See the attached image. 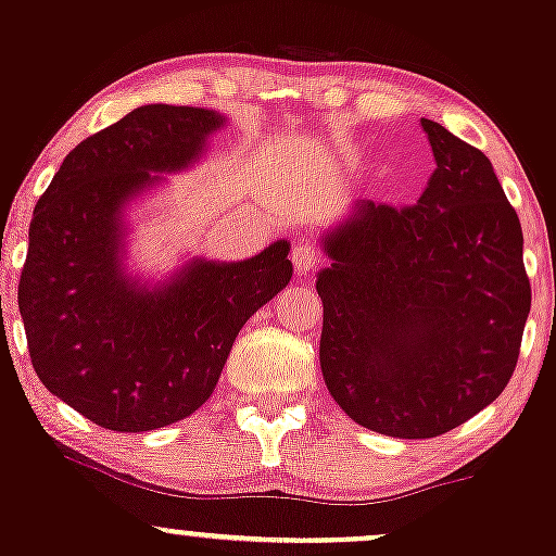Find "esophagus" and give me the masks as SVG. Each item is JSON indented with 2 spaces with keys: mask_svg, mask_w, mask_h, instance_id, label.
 <instances>
[{
  "mask_svg": "<svg viewBox=\"0 0 556 556\" xmlns=\"http://www.w3.org/2000/svg\"><path fill=\"white\" fill-rule=\"evenodd\" d=\"M323 263V253L314 242H298L293 248V266L298 274H312Z\"/></svg>",
  "mask_w": 556,
  "mask_h": 556,
  "instance_id": "esophagus-1",
  "label": "esophagus"
}]
</instances>
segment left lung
Listing matches in <instances>:
<instances>
[{"instance_id": "1", "label": "left lung", "mask_w": 556, "mask_h": 556, "mask_svg": "<svg viewBox=\"0 0 556 556\" xmlns=\"http://www.w3.org/2000/svg\"><path fill=\"white\" fill-rule=\"evenodd\" d=\"M434 173L405 207L356 202L325 233L319 365L349 418L429 440L498 400L530 314L522 226L482 151L420 119Z\"/></svg>"}]
</instances>
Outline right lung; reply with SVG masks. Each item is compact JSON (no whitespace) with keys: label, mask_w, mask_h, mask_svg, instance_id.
I'll use <instances>...</instances> for the list:
<instances>
[{"label":"right lung","mask_w":556,"mask_h":556,"mask_svg":"<svg viewBox=\"0 0 556 556\" xmlns=\"http://www.w3.org/2000/svg\"><path fill=\"white\" fill-rule=\"evenodd\" d=\"M224 125L207 109L140 106L81 140L34 207L17 308L39 381L111 431H151L207 402L244 323L293 277L290 242L194 258L160 288L122 268V207L154 173L194 165Z\"/></svg>","instance_id":"right-lung-1"}]
</instances>
